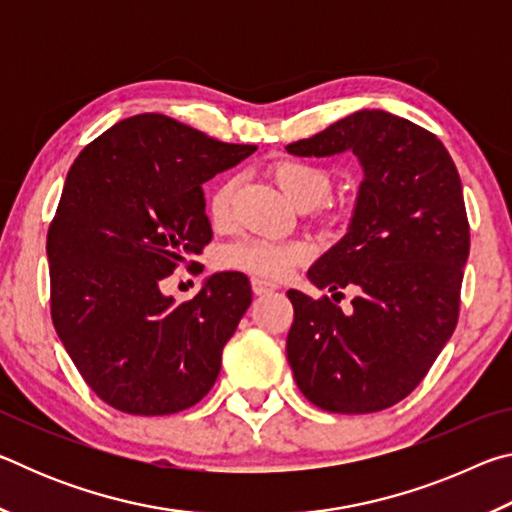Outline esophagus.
<instances>
[{
	"label": "esophagus",
	"mask_w": 512,
	"mask_h": 512,
	"mask_svg": "<svg viewBox=\"0 0 512 512\" xmlns=\"http://www.w3.org/2000/svg\"><path fill=\"white\" fill-rule=\"evenodd\" d=\"M277 287L273 282H266V280H259V277H253V293L255 296H266V293L275 291Z\"/></svg>",
	"instance_id": "esophagus-1"
}]
</instances>
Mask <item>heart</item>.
<instances>
[{
	"label": "heart",
	"instance_id": "1",
	"mask_svg": "<svg viewBox=\"0 0 512 512\" xmlns=\"http://www.w3.org/2000/svg\"><path fill=\"white\" fill-rule=\"evenodd\" d=\"M273 178L289 201L296 207H314L325 201L332 189V176L320 164L307 160H282L273 167ZM237 180H223L210 196V216L214 223H223L230 216L232 194ZM309 246L296 239L246 237L221 248L219 264L228 271L250 273L264 280H282L293 268L307 262Z\"/></svg>",
	"mask_w": 512,
	"mask_h": 512
}]
</instances>
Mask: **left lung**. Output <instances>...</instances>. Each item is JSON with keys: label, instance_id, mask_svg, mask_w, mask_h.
I'll list each match as a JSON object with an SVG mask.
<instances>
[{"label": "left lung", "instance_id": "obj_1", "mask_svg": "<svg viewBox=\"0 0 512 512\" xmlns=\"http://www.w3.org/2000/svg\"><path fill=\"white\" fill-rule=\"evenodd\" d=\"M298 158L352 151L363 178L348 232L307 271L357 289L352 309L291 289L287 359L302 395L332 413H375L404 400L452 339L470 255L463 187L436 135L386 110H359L309 140Z\"/></svg>", "mask_w": 512, "mask_h": 512}]
</instances>
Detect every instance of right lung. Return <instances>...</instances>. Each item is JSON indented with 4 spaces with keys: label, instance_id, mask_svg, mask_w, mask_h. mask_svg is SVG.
<instances>
[{
    "label": "right lung",
    "instance_id": "obj_1",
    "mask_svg": "<svg viewBox=\"0 0 512 512\" xmlns=\"http://www.w3.org/2000/svg\"><path fill=\"white\" fill-rule=\"evenodd\" d=\"M144 112L90 142L47 235L51 320L103 402L131 415L185 411L210 393L253 302L244 273H214L189 302L160 291L212 228L203 183L255 153Z\"/></svg>",
    "mask_w": 512,
    "mask_h": 512
}]
</instances>
